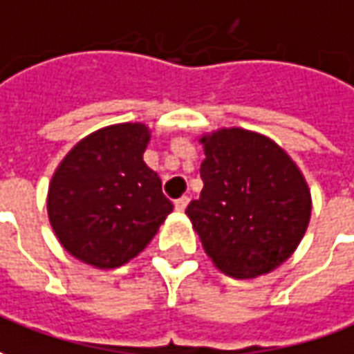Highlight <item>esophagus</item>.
<instances>
[{"label": "esophagus", "instance_id": "34e87169", "mask_svg": "<svg viewBox=\"0 0 354 354\" xmlns=\"http://www.w3.org/2000/svg\"><path fill=\"white\" fill-rule=\"evenodd\" d=\"M187 206H189V196H181V198L175 201V209H177V212H185Z\"/></svg>", "mask_w": 354, "mask_h": 354}]
</instances>
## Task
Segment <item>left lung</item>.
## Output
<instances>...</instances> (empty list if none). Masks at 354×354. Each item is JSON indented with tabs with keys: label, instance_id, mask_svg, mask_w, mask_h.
<instances>
[{
	"label": "left lung",
	"instance_id": "8db88e82",
	"mask_svg": "<svg viewBox=\"0 0 354 354\" xmlns=\"http://www.w3.org/2000/svg\"><path fill=\"white\" fill-rule=\"evenodd\" d=\"M204 189L187 208L202 247L223 274L250 279L283 264L310 221V191L272 138L219 129L201 138Z\"/></svg>",
	"mask_w": 354,
	"mask_h": 354
}]
</instances>
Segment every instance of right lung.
<instances>
[{
	"label": "right lung",
	"instance_id": "right-lung-1",
	"mask_svg": "<svg viewBox=\"0 0 354 354\" xmlns=\"http://www.w3.org/2000/svg\"><path fill=\"white\" fill-rule=\"evenodd\" d=\"M150 129L104 127L82 138L55 169L48 216L63 248L94 268H117L142 252L173 204L142 160Z\"/></svg>",
	"mask_w": 354,
	"mask_h": 354
}]
</instances>
